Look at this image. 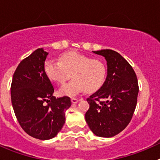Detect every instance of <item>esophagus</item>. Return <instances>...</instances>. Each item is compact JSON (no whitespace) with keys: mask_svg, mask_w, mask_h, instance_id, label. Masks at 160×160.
Returning <instances> with one entry per match:
<instances>
[{"mask_svg":"<svg viewBox=\"0 0 160 160\" xmlns=\"http://www.w3.org/2000/svg\"><path fill=\"white\" fill-rule=\"evenodd\" d=\"M71 102L72 103H73V104H76V103L78 102V99H77V98H71Z\"/></svg>","mask_w":160,"mask_h":160,"instance_id":"1","label":"esophagus"}]
</instances>
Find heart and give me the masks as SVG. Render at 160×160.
Masks as SVG:
<instances>
[{
    "label": "heart",
    "instance_id": "heart-1",
    "mask_svg": "<svg viewBox=\"0 0 160 160\" xmlns=\"http://www.w3.org/2000/svg\"><path fill=\"white\" fill-rule=\"evenodd\" d=\"M43 69L47 78L56 84L64 83L71 73L73 79L58 90L59 95L68 97H74L84 90L89 93L97 91L102 87L107 76V67L102 61L76 51L62 53L59 62L47 59Z\"/></svg>",
    "mask_w": 160,
    "mask_h": 160
}]
</instances>
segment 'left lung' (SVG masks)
<instances>
[{
	"mask_svg": "<svg viewBox=\"0 0 160 160\" xmlns=\"http://www.w3.org/2000/svg\"><path fill=\"white\" fill-rule=\"evenodd\" d=\"M93 52L105 58L107 75L102 87L87 99L90 108L85 118L94 135L111 138L131 122L137 104L138 80L131 65L118 53L111 49Z\"/></svg>",
	"mask_w": 160,
	"mask_h": 160,
	"instance_id": "obj_1",
	"label": "left lung"
}]
</instances>
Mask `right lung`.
<instances>
[{
  "label": "right lung",
  "mask_w": 160,
  "mask_h": 160,
  "mask_svg": "<svg viewBox=\"0 0 160 160\" xmlns=\"http://www.w3.org/2000/svg\"><path fill=\"white\" fill-rule=\"evenodd\" d=\"M48 53L40 48L22 61L11 85V100L18 121L28 135L41 140L58 135L65 124V112L71 106L69 97L53 96V87L43 69Z\"/></svg>",
  "instance_id": "right-lung-1"
}]
</instances>
